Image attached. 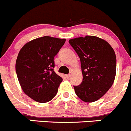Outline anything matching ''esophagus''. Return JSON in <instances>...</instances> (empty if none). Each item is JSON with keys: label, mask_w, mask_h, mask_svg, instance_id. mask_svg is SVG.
I'll use <instances>...</instances> for the list:
<instances>
[{"label": "esophagus", "mask_w": 131, "mask_h": 131, "mask_svg": "<svg viewBox=\"0 0 131 131\" xmlns=\"http://www.w3.org/2000/svg\"><path fill=\"white\" fill-rule=\"evenodd\" d=\"M66 77L67 79H69V78H70V77H71V75H70V74H69V75H66Z\"/></svg>", "instance_id": "34e87169"}]
</instances>
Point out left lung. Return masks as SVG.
Returning a JSON list of instances; mask_svg holds the SVG:
<instances>
[{
  "mask_svg": "<svg viewBox=\"0 0 131 131\" xmlns=\"http://www.w3.org/2000/svg\"><path fill=\"white\" fill-rule=\"evenodd\" d=\"M69 43L80 60L83 79L73 86L75 93L88 103L102 97L112 86L116 77V57L105 40L93 36L69 39Z\"/></svg>",
  "mask_w": 131,
  "mask_h": 131,
  "instance_id": "1",
  "label": "left lung"
}]
</instances>
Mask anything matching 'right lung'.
<instances>
[{"label": "right lung", "instance_id": "add662e5", "mask_svg": "<svg viewBox=\"0 0 131 131\" xmlns=\"http://www.w3.org/2000/svg\"><path fill=\"white\" fill-rule=\"evenodd\" d=\"M66 39L43 36L33 39L20 50L15 71L22 90L39 103L52 100L58 92L62 78L54 71V58Z\"/></svg>", "mask_w": 131, "mask_h": 131}]
</instances>
